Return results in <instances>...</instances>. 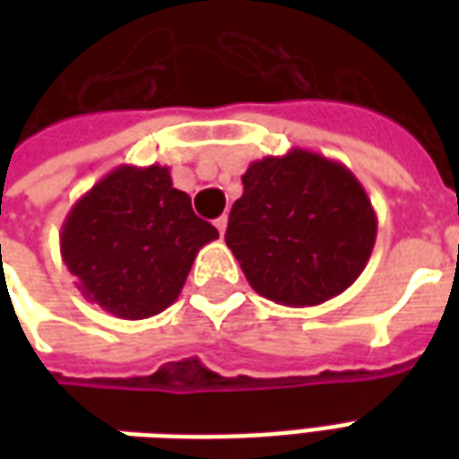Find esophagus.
I'll list each match as a JSON object with an SVG mask.
<instances>
[{"instance_id":"34e87169","label":"esophagus","mask_w":459,"mask_h":459,"mask_svg":"<svg viewBox=\"0 0 459 459\" xmlns=\"http://www.w3.org/2000/svg\"><path fill=\"white\" fill-rule=\"evenodd\" d=\"M226 226H229V216H226V213H223V216H221V219H216V229H219L221 236H223V233H226Z\"/></svg>"}]
</instances>
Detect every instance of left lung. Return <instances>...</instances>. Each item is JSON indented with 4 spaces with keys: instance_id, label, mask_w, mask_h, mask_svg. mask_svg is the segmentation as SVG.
I'll use <instances>...</instances> for the list:
<instances>
[{
    "instance_id": "1",
    "label": "left lung",
    "mask_w": 459,
    "mask_h": 459,
    "mask_svg": "<svg viewBox=\"0 0 459 459\" xmlns=\"http://www.w3.org/2000/svg\"><path fill=\"white\" fill-rule=\"evenodd\" d=\"M376 223L368 194L342 161L292 147L246 169L226 243L258 295L312 307L364 273Z\"/></svg>"
}]
</instances>
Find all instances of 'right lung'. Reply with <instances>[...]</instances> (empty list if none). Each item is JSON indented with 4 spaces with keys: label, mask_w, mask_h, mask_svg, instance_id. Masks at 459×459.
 I'll return each mask as SVG.
<instances>
[{
    "label": "right lung",
    "mask_w": 459,
    "mask_h": 459,
    "mask_svg": "<svg viewBox=\"0 0 459 459\" xmlns=\"http://www.w3.org/2000/svg\"><path fill=\"white\" fill-rule=\"evenodd\" d=\"M219 238L174 189L169 167L120 164L85 191L61 226V258L88 302L120 319L160 315L194 258Z\"/></svg>",
    "instance_id": "add662e5"
}]
</instances>
